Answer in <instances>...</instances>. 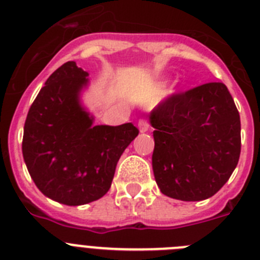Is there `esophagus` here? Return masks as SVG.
I'll use <instances>...</instances> for the list:
<instances>
[{"label": "esophagus", "instance_id": "esophagus-1", "mask_svg": "<svg viewBox=\"0 0 260 260\" xmlns=\"http://www.w3.org/2000/svg\"><path fill=\"white\" fill-rule=\"evenodd\" d=\"M138 126H139L140 133H146L148 132L149 122L147 120H144V118H142V120H139V122H138Z\"/></svg>", "mask_w": 260, "mask_h": 260}]
</instances>
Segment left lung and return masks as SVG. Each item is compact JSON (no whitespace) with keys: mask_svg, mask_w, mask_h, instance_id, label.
Masks as SVG:
<instances>
[{"mask_svg":"<svg viewBox=\"0 0 260 260\" xmlns=\"http://www.w3.org/2000/svg\"><path fill=\"white\" fill-rule=\"evenodd\" d=\"M154 179L182 201L214 196L227 183L241 152V122L222 82L169 95L151 112Z\"/></svg>","mask_w":260,"mask_h":260,"instance_id":"left-lung-1","label":"left lung"}]
</instances>
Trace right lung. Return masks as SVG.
<instances>
[{"instance_id": "1", "label": "right lung", "mask_w": 260, "mask_h": 260, "mask_svg": "<svg viewBox=\"0 0 260 260\" xmlns=\"http://www.w3.org/2000/svg\"><path fill=\"white\" fill-rule=\"evenodd\" d=\"M87 76L67 61L47 78L28 111L21 144L38 189L70 206L108 192L121 154L139 134L132 122L92 125L94 118L80 103Z\"/></svg>"}]
</instances>
